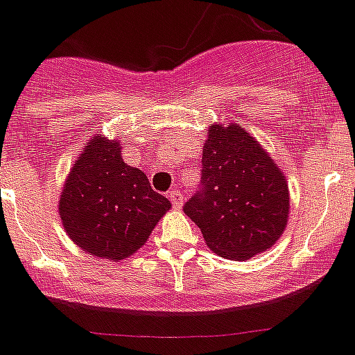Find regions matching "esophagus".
<instances>
[{"label": "esophagus", "mask_w": 355, "mask_h": 355, "mask_svg": "<svg viewBox=\"0 0 355 355\" xmlns=\"http://www.w3.org/2000/svg\"><path fill=\"white\" fill-rule=\"evenodd\" d=\"M170 200L175 208H182V205H184V196H182V193L180 191H177V189H173V191L170 193Z\"/></svg>", "instance_id": "obj_1"}]
</instances>
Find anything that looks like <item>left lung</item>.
<instances>
[{"label": "left lung", "mask_w": 355, "mask_h": 355, "mask_svg": "<svg viewBox=\"0 0 355 355\" xmlns=\"http://www.w3.org/2000/svg\"><path fill=\"white\" fill-rule=\"evenodd\" d=\"M201 166V185L184 211L208 248L247 261L273 247L287 226L289 187L259 141L238 122L211 124Z\"/></svg>", "instance_id": "8db88e82"}]
</instances>
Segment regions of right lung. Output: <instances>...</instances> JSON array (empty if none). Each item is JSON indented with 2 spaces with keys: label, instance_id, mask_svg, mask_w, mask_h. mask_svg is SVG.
Wrapping results in <instances>:
<instances>
[{
  "label": "right lung",
  "instance_id": "obj_1",
  "mask_svg": "<svg viewBox=\"0 0 355 355\" xmlns=\"http://www.w3.org/2000/svg\"><path fill=\"white\" fill-rule=\"evenodd\" d=\"M171 203L147 175L128 166L121 141L94 137L73 164L59 198L62 227L84 252L122 261L144 247Z\"/></svg>",
  "mask_w": 355,
  "mask_h": 355
}]
</instances>
